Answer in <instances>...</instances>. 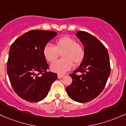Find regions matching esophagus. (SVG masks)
<instances>
[{"label": "esophagus", "instance_id": "obj_1", "mask_svg": "<svg viewBox=\"0 0 126 126\" xmlns=\"http://www.w3.org/2000/svg\"><path fill=\"white\" fill-rule=\"evenodd\" d=\"M63 76H64V75H62V74H58V78H59V79L62 78H63Z\"/></svg>", "mask_w": 126, "mask_h": 126}]
</instances>
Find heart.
I'll use <instances>...</instances> for the list:
<instances>
[{
	"mask_svg": "<svg viewBox=\"0 0 126 126\" xmlns=\"http://www.w3.org/2000/svg\"><path fill=\"white\" fill-rule=\"evenodd\" d=\"M44 58L49 63H53L62 54L63 58L53 63L51 70L59 74H63L72 68L73 63L79 65L85 56V50L82 45L68 36L60 37L53 46L47 44L44 48Z\"/></svg>",
	"mask_w": 126,
	"mask_h": 126,
	"instance_id": "heart-1",
	"label": "heart"
}]
</instances>
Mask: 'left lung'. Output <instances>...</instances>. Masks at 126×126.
Here are the masks:
<instances>
[{
    "mask_svg": "<svg viewBox=\"0 0 126 126\" xmlns=\"http://www.w3.org/2000/svg\"><path fill=\"white\" fill-rule=\"evenodd\" d=\"M76 36L84 45L85 56L79 67L70 75L72 82L66 92L73 100L84 103L96 98L104 89L110 65L107 48L96 37L82 31ZM78 72L82 75H76Z\"/></svg>",
    "mask_w": 126,
    "mask_h": 126,
    "instance_id": "left-lung-1",
    "label": "left lung"
}]
</instances>
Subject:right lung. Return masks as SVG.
Segmentation results:
<instances>
[{"mask_svg": "<svg viewBox=\"0 0 126 126\" xmlns=\"http://www.w3.org/2000/svg\"><path fill=\"white\" fill-rule=\"evenodd\" d=\"M57 35L48 30H31L11 44L7 62V73L13 89L27 101L39 102L48 94L56 73L48 72L43 54L47 44Z\"/></svg>", "mask_w": 126, "mask_h": 126, "instance_id": "obj_1", "label": "right lung"}]
</instances>
